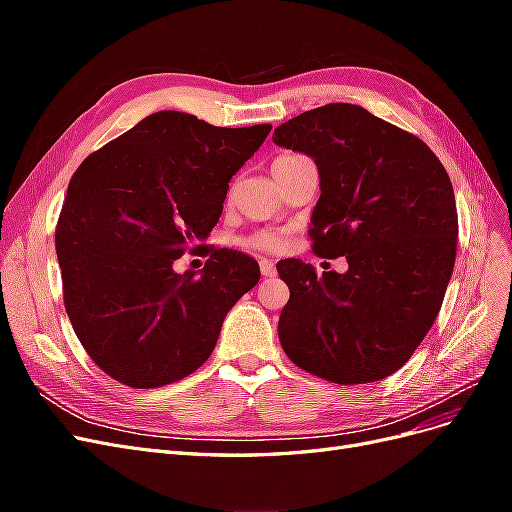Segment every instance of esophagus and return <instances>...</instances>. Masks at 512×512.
Here are the masks:
<instances>
[{
  "mask_svg": "<svg viewBox=\"0 0 512 512\" xmlns=\"http://www.w3.org/2000/svg\"><path fill=\"white\" fill-rule=\"evenodd\" d=\"M260 273L265 277H275V262L269 258H260Z\"/></svg>",
  "mask_w": 512,
  "mask_h": 512,
  "instance_id": "34e87169",
  "label": "esophagus"
}]
</instances>
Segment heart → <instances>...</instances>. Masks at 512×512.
Masks as SVG:
<instances>
[{"instance_id": "b5f03b06", "label": "heart", "mask_w": 512, "mask_h": 512, "mask_svg": "<svg viewBox=\"0 0 512 512\" xmlns=\"http://www.w3.org/2000/svg\"><path fill=\"white\" fill-rule=\"evenodd\" d=\"M292 158H299V156H280L273 166L282 164L286 160H292ZM247 245L250 247H256V250H265V252H275L280 250V247L284 245V235L282 232H271V230H265V232H256V235H252L250 239H247Z\"/></svg>"}]
</instances>
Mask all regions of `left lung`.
Segmentation results:
<instances>
[{"mask_svg": "<svg viewBox=\"0 0 512 512\" xmlns=\"http://www.w3.org/2000/svg\"><path fill=\"white\" fill-rule=\"evenodd\" d=\"M312 158L320 198L314 254L348 271L277 262L290 288L277 333L288 359L335 384L376 382L404 365L436 322L457 256V205L421 138L356 104H327L275 128Z\"/></svg>", "mask_w": 512, "mask_h": 512, "instance_id": "1", "label": "left lung"}]
</instances>
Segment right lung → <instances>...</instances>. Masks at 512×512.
I'll return each mask as SVG.
<instances>
[{"instance_id": "right-lung-1", "label": "right lung", "mask_w": 512, "mask_h": 512, "mask_svg": "<svg viewBox=\"0 0 512 512\" xmlns=\"http://www.w3.org/2000/svg\"><path fill=\"white\" fill-rule=\"evenodd\" d=\"M269 132L271 123L218 128L160 111L76 168L55 250L72 329L104 374L158 389L209 359L260 269L241 252L198 243L220 220L228 181ZM188 249L210 256L198 276L172 269Z\"/></svg>"}]
</instances>
